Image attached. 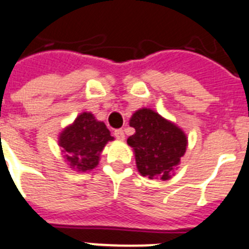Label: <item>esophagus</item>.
Masks as SVG:
<instances>
[{"label": "esophagus", "instance_id": "1", "mask_svg": "<svg viewBox=\"0 0 249 249\" xmlns=\"http://www.w3.org/2000/svg\"><path fill=\"white\" fill-rule=\"evenodd\" d=\"M114 135H115V138L118 140L125 139V134H124V130H123V129H116V130L114 131Z\"/></svg>", "mask_w": 249, "mask_h": 249}]
</instances>
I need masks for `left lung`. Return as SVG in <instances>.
<instances>
[{
    "mask_svg": "<svg viewBox=\"0 0 249 249\" xmlns=\"http://www.w3.org/2000/svg\"><path fill=\"white\" fill-rule=\"evenodd\" d=\"M129 124L135 129L127 144L133 148L138 172L149 179L172 178L187 150V134L149 107L137 110Z\"/></svg>",
    "mask_w": 249,
    "mask_h": 249,
    "instance_id": "obj_1",
    "label": "left lung"
}]
</instances>
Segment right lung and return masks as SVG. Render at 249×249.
Returning a JSON list of instances; mask_svg holds the SVG:
<instances>
[{
  "instance_id": "right-lung-1",
  "label": "right lung",
  "mask_w": 249,
  "mask_h": 249,
  "mask_svg": "<svg viewBox=\"0 0 249 249\" xmlns=\"http://www.w3.org/2000/svg\"><path fill=\"white\" fill-rule=\"evenodd\" d=\"M112 140L107 125L88 111L79 114L59 134V146L65 161L71 169L81 173L98 166L101 151Z\"/></svg>"
}]
</instances>
